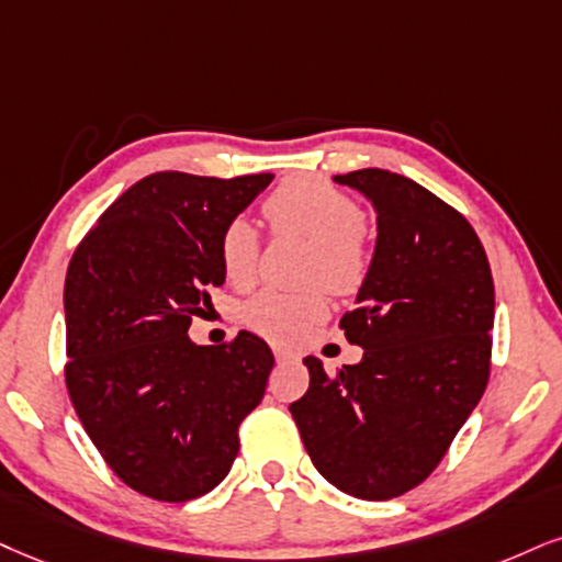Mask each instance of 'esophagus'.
I'll return each instance as SVG.
<instances>
[{"label": "esophagus", "mask_w": 562, "mask_h": 562, "mask_svg": "<svg viewBox=\"0 0 562 562\" xmlns=\"http://www.w3.org/2000/svg\"><path fill=\"white\" fill-rule=\"evenodd\" d=\"M273 355H276V359H279V362H292V359L300 357L296 351L283 349V346H273Z\"/></svg>", "instance_id": "obj_1"}]
</instances>
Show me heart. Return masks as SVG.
Instances as JSON below:
<instances>
[{
	"mask_svg": "<svg viewBox=\"0 0 562 562\" xmlns=\"http://www.w3.org/2000/svg\"><path fill=\"white\" fill-rule=\"evenodd\" d=\"M273 234H292L310 241L304 268L307 283H323L330 294L349 296L364 286L372 268V234L362 224V211L349 192L317 177H289L262 203ZM260 239L245 218L228 221L218 237V260L226 281L249 286L258 273ZM325 296L321 289L276 292L266 289L241 304L239 321L255 334L279 344H292L321 323Z\"/></svg>",
	"mask_w": 562,
	"mask_h": 562,
	"instance_id": "1",
	"label": "heart"
}]
</instances>
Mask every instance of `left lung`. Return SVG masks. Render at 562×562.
Listing matches in <instances>:
<instances>
[{"mask_svg": "<svg viewBox=\"0 0 562 562\" xmlns=\"http://www.w3.org/2000/svg\"><path fill=\"white\" fill-rule=\"evenodd\" d=\"M336 182L378 211L370 276L338 323L364 355L334 375L304 359L310 387L289 412L334 487L391 501L438 469L487 387L493 273L472 224L422 184L385 169Z\"/></svg>", "mask_w": 562, "mask_h": 562, "instance_id": "obj_1", "label": "left lung"}]
</instances>
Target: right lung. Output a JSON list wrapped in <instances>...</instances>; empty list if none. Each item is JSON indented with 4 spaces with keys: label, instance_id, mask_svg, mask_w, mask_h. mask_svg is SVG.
Wrapping results in <instances>:
<instances>
[{
    "label": "right lung",
    "instance_id": "1",
    "mask_svg": "<svg viewBox=\"0 0 562 562\" xmlns=\"http://www.w3.org/2000/svg\"><path fill=\"white\" fill-rule=\"evenodd\" d=\"M270 179L156 171L101 213L69 260V401L109 469L154 501L211 493L266 393L273 355L262 338L239 330L198 346L187 330L226 279L221 232Z\"/></svg>",
    "mask_w": 562,
    "mask_h": 562
}]
</instances>
